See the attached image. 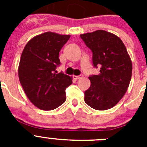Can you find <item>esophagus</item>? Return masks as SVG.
<instances>
[{"instance_id":"34e87169","label":"esophagus","mask_w":147,"mask_h":147,"mask_svg":"<svg viewBox=\"0 0 147 147\" xmlns=\"http://www.w3.org/2000/svg\"><path fill=\"white\" fill-rule=\"evenodd\" d=\"M82 77H83V75H80V76H73V78L76 80H80V79H81V78Z\"/></svg>"}]
</instances>
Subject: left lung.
<instances>
[{"label":"left lung","mask_w":147,"mask_h":147,"mask_svg":"<svg viewBox=\"0 0 147 147\" xmlns=\"http://www.w3.org/2000/svg\"><path fill=\"white\" fill-rule=\"evenodd\" d=\"M93 52L94 67L100 74L89 76L90 86L85 91V102L97 110H106L117 105L127 92L132 65L122 40L114 34L97 30L80 34Z\"/></svg>","instance_id":"left-lung-1"}]
</instances>
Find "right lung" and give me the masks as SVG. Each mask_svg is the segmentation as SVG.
Here are the masks:
<instances>
[{
    "mask_svg": "<svg viewBox=\"0 0 147 147\" xmlns=\"http://www.w3.org/2000/svg\"><path fill=\"white\" fill-rule=\"evenodd\" d=\"M71 35L47 32L27 42L18 66V76L26 96L40 110H51L65 102V90L72 77L57 73L59 53Z\"/></svg>",
    "mask_w": 147,
    "mask_h": 147,
    "instance_id": "add662e5",
    "label": "right lung"
}]
</instances>
